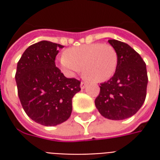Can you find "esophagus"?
I'll use <instances>...</instances> for the list:
<instances>
[{
    "instance_id": "34e87169",
    "label": "esophagus",
    "mask_w": 160,
    "mask_h": 160,
    "mask_svg": "<svg viewBox=\"0 0 160 160\" xmlns=\"http://www.w3.org/2000/svg\"><path fill=\"white\" fill-rule=\"evenodd\" d=\"M86 86H87V83L84 82V81H82V82L80 83V88H81V89H84V88L86 87Z\"/></svg>"
}]
</instances>
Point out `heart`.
I'll use <instances>...</instances> for the list:
<instances>
[{
	"label": "heart",
	"mask_w": 160,
	"mask_h": 160,
	"mask_svg": "<svg viewBox=\"0 0 160 160\" xmlns=\"http://www.w3.org/2000/svg\"><path fill=\"white\" fill-rule=\"evenodd\" d=\"M118 62L117 50L109 43H91L67 49L58 58L62 73L74 77L82 70L84 77L93 82H104L113 76Z\"/></svg>",
	"instance_id": "1"
}]
</instances>
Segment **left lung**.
<instances>
[{
  "mask_svg": "<svg viewBox=\"0 0 160 160\" xmlns=\"http://www.w3.org/2000/svg\"><path fill=\"white\" fill-rule=\"evenodd\" d=\"M117 50L118 62L114 75L100 84L95 105L103 117L123 120L134 116L147 96L148 72L146 63L133 48L116 39H110Z\"/></svg>",
  "mask_w": 160,
  "mask_h": 160,
  "instance_id": "left-lung-1",
  "label": "left lung"
}]
</instances>
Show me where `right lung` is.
Masks as SVG:
<instances>
[{"instance_id": "add662e5", "label": "right lung", "mask_w": 160, "mask_h": 160, "mask_svg": "<svg viewBox=\"0 0 160 160\" xmlns=\"http://www.w3.org/2000/svg\"><path fill=\"white\" fill-rule=\"evenodd\" d=\"M62 45L41 41L29 46L18 62L15 80L24 111L32 120L56 126L72 113V98L80 91V81L66 78L55 60Z\"/></svg>"}]
</instances>
